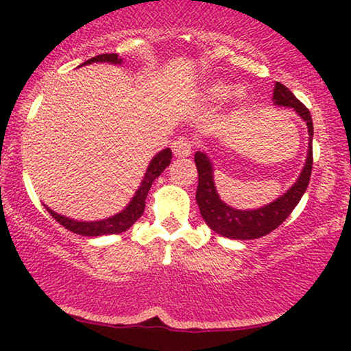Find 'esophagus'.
Instances as JSON below:
<instances>
[{
    "label": "esophagus",
    "mask_w": 351,
    "mask_h": 351,
    "mask_svg": "<svg viewBox=\"0 0 351 351\" xmlns=\"http://www.w3.org/2000/svg\"><path fill=\"white\" fill-rule=\"evenodd\" d=\"M172 152H174V155L177 158L190 156L191 152H193V142H191L189 137L182 136L177 138V141L172 142Z\"/></svg>",
    "instance_id": "34e87169"
}]
</instances>
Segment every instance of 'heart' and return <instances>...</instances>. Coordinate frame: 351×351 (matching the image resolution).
Instances as JSON below:
<instances>
[{
    "mask_svg": "<svg viewBox=\"0 0 351 351\" xmlns=\"http://www.w3.org/2000/svg\"><path fill=\"white\" fill-rule=\"evenodd\" d=\"M206 93L210 99H215V100H220V99H225L228 97L230 94H232V86L222 83V81H215V83H210L208 88H206ZM246 93L244 90H237L234 93V102L237 104H244L246 102Z\"/></svg>",
    "mask_w": 351,
    "mask_h": 351,
    "instance_id": "obj_1",
    "label": "heart"
}]
</instances>
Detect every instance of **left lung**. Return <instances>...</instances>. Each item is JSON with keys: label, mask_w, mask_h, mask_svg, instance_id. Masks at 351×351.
Listing matches in <instances>:
<instances>
[{"label": "left lung", "mask_w": 351, "mask_h": 351, "mask_svg": "<svg viewBox=\"0 0 351 351\" xmlns=\"http://www.w3.org/2000/svg\"><path fill=\"white\" fill-rule=\"evenodd\" d=\"M273 102L280 107L294 108L297 114L304 119L308 128V153L304 169H302L299 179L285 195L276 198L273 203L263 206V208L252 210H239L230 208L219 198L217 190L214 185L213 177V162L209 161L208 155L196 152L195 165L198 169V189H196V203L199 206V213L203 215L204 222L210 230L219 233L220 237L230 239H257L268 234L273 230L280 227L289 214L299 204L304 196L306 186H308L311 166H313V121L308 108L286 88L285 84L275 83L273 89Z\"/></svg>", "instance_id": "1"}]
</instances>
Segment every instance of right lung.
Wrapping results in <instances>:
<instances>
[{"mask_svg": "<svg viewBox=\"0 0 351 351\" xmlns=\"http://www.w3.org/2000/svg\"><path fill=\"white\" fill-rule=\"evenodd\" d=\"M93 62L121 64V59H119L118 54H100V56L93 57V59L86 60L83 65L93 64ZM171 160H172V152L169 148H165V150L155 155V158L150 161V165H148L145 177H143L142 184L136 191V195H134L131 203H129L121 213L113 215V217L97 220V222H78V220L69 219L65 217V215L54 213V210L46 206L47 213H49L60 225H64L66 230H70V232H73L76 234H83V237H102V234H118V233L126 232L129 227H132V225L141 219L143 210H145V199L153 180H155L156 177L171 165Z\"/></svg>", "mask_w": 351, "mask_h": 351, "instance_id": "right-lung-1", "label": "right lung"}]
</instances>
